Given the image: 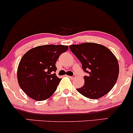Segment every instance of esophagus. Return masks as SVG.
I'll return each mask as SVG.
<instances>
[{"instance_id":"1","label":"esophagus","mask_w":133,"mask_h":133,"mask_svg":"<svg viewBox=\"0 0 133 133\" xmlns=\"http://www.w3.org/2000/svg\"><path fill=\"white\" fill-rule=\"evenodd\" d=\"M69 78H71V79H74V78H76V75H74L73 76H70V77H69Z\"/></svg>"}]
</instances>
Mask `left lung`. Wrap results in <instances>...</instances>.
Segmentation results:
<instances>
[{"mask_svg":"<svg viewBox=\"0 0 133 133\" xmlns=\"http://www.w3.org/2000/svg\"><path fill=\"white\" fill-rule=\"evenodd\" d=\"M70 49L82 65L85 84L77 90L90 99L107 94L117 82L119 64L115 55L107 48L94 43L72 44Z\"/></svg>","mask_w":133,"mask_h":133,"instance_id":"left-lung-1","label":"left lung"}]
</instances>
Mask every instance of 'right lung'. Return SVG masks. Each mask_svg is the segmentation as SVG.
Segmentation results:
<instances>
[{
	"instance_id": "add662e5",
	"label": "right lung",
	"mask_w": 133,
	"mask_h": 133,
	"mask_svg": "<svg viewBox=\"0 0 133 133\" xmlns=\"http://www.w3.org/2000/svg\"><path fill=\"white\" fill-rule=\"evenodd\" d=\"M68 46H39L24 55L17 68L21 89L31 99L40 101L50 98L62 79L56 76V62Z\"/></svg>"
}]
</instances>
